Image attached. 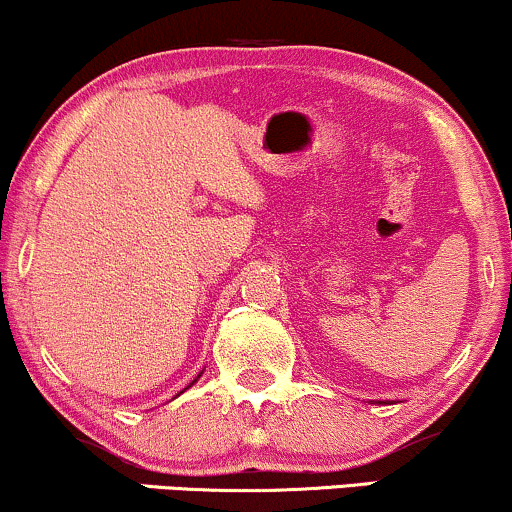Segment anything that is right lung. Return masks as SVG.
<instances>
[{
    "label": "right lung",
    "instance_id": "obj_1",
    "mask_svg": "<svg viewBox=\"0 0 512 512\" xmlns=\"http://www.w3.org/2000/svg\"><path fill=\"white\" fill-rule=\"evenodd\" d=\"M200 377H202V372H200V374H197V379H200ZM197 379H195V381H197ZM195 381H193V384H195ZM193 384H190V386H193ZM183 391H186V389H183Z\"/></svg>",
    "mask_w": 512,
    "mask_h": 512
}]
</instances>
